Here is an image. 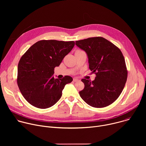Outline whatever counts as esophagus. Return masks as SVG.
<instances>
[{
  "instance_id": "1",
  "label": "esophagus",
  "mask_w": 146,
  "mask_h": 146,
  "mask_svg": "<svg viewBox=\"0 0 146 146\" xmlns=\"http://www.w3.org/2000/svg\"><path fill=\"white\" fill-rule=\"evenodd\" d=\"M79 81V80H78V78H73V81H74V82H77V81Z\"/></svg>"
}]
</instances>
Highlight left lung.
I'll return each mask as SVG.
<instances>
[{
	"mask_svg": "<svg viewBox=\"0 0 146 146\" xmlns=\"http://www.w3.org/2000/svg\"><path fill=\"white\" fill-rule=\"evenodd\" d=\"M76 45L86 51L89 68L96 74L92 81L81 80L85 87L79 92L81 98L96 108L111 105L121 94L127 80L128 70L122 52L102 37L78 40Z\"/></svg>",
	"mask_w": 146,
	"mask_h": 146,
	"instance_id": "8db88e82",
	"label": "left lung"
}]
</instances>
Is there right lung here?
I'll return each instance as SVG.
<instances>
[{
    "mask_svg": "<svg viewBox=\"0 0 146 146\" xmlns=\"http://www.w3.org/2000/svg\"><path fill=\"white\" fill-rule=\"evenodd\" d=\"M74 41L43 40L33 44L21 58L18 65L17 84L31 105L47 109L62 96L66 84L73 81L69 76L54 78V68L74 46Z\"/></svg>",
    "mask_w": 146,
    "mask_h": 146,
    "instance_id": "add662e5",
    "label": "right lung"
}]
</instances>
